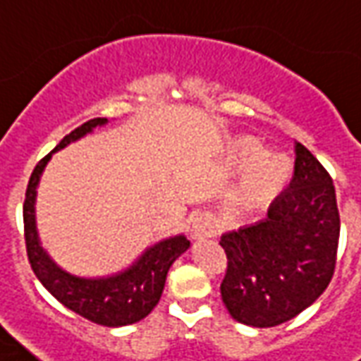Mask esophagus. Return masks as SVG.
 Returning <instances> with one entry per match:
<instances>
[{"label": "esophagus", "instance_id": "obj_1", "mask_svg": "<svg viewBox=\"0 0 361 361\" xmlns=\"http://www.w3.org/2000/svg\"><path fill=\"white\" fill-rule=\"evenodd\" d=\"M215 234V221L213 216L201 213L191 219V236L195 240H203V238H211Z\"/></svg>", "mask_w": 361, "mask_h": 361}]
</instances>
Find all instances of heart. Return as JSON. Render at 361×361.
Returning <instances> with one entry per match:
<instances>
[{
    "mask_svg": "<svg viewBox=\"0 0 361 361\" xmlns=\"http://www.w3.org/2000/svg\"><path fill=\"white\" fill-rule=\"evenodd\" d=\"M228 164L242 168L231 195V211L250 215L283 193L293 178V162L279 150H264L258 138L242 135L228 146Z\"/></svg>",
    "mask_w": 361,
    "mask_h": 361,
    "instance_id": "1",
    "label": "heart"
}]
</instances>
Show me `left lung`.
Here are the masks:
<instances>
[{
	"label": "left lung",
	"mask_w": 361,
	"mask_h": 361,
	"mask_svg": "<svg viewBox=\"0 0 361 361\" xmlns=\"http://www.w3.org/2000/svg\"><path fill=\"white\" fill-rule=\"evenodd\" d=\"M295 176L268 216L221 236L228 268L221 297L234 321L269 329L291 321L329 287L340 236L332 178L295 146Z\"/></svg>",
	"instance_id": "obj_1"
}]
</instances>
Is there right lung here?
<instances>
[{
	"instance_id": "right-lung-1",
	"label": "right lung",
	"mask_w": 361,
	"mask_h": 361,
	"mask_svg": "<svg viewBox=\"0 0 361 361\" xmlns=\"http://www.w3.org/2000/svg\"><path fill=\"white\" fill-rule=\"evenodd\" d=\"M107 119H92L82 127L72 130L62 142L44 156L37 168L32 170L31 180L27 185L25 205H23V221H25V242L27 256L31 268L39 281L49 289L52 297L70 311L78 312L87 321L102 326H127L142 321L154 309L162 297L166 276L172 264L189 248L185 234L168 236L164 240L148 246L128 268L117 274L99 277H82L70 274L62 266H58L49 252L42 248L39 228H37V189L40 176L54 152L66 148L75 140L92 135L97 127H105Z\"/></svg>"
}]
</instances>
